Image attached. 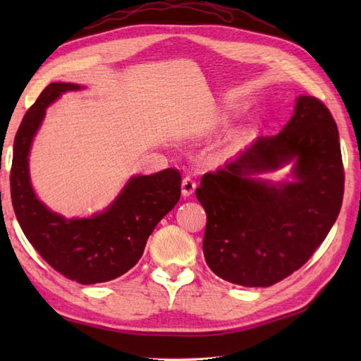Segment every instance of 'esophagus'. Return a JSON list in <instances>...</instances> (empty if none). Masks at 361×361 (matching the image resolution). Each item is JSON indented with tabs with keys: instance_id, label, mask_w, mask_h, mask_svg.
<instances>
[{
	"instance_id": "obj_1",
	"label": "esophagus",
	"mask_w": 361,
	"mask_h": 361,
	"mask_svg": "<svg viewBox=\"0 0 361 361\" xmlns=\"http://www.w3.org/2000/svg\"><path fill=\"white\" fill-rule=\"evenodd\" d=\"M195 188H197V183L192 178V176L188 175V176H185V178H183V183H181V192H183V195H185V197L192 195L195 192Z\"/></svg>"
}]
</instances>
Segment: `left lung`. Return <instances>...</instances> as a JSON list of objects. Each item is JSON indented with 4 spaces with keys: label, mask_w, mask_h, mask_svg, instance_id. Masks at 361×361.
<instances>
[{
    "label": "left lung",
    "mask_w": 361,
    "mask_h": 361,
    "mask_svg": "<svg viewBox=\"0 0 361 361\" xmlns=\"http://www.w3.org/2000/svg\"><path fill=\"white\" fill-rule=\"evenodd\" d=\"M292 164L290 182L258 175ZM344 192L340 136L327 106L296 99L278 135L259 136L216 172L203 175L197 200L206 211L203 252L219 278L270 287L299 270L338 217Z\"/></svg>",
    "instance_id": "8db88e82"
}]
</instances>
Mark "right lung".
Here are the masks:
<instances>
[{"mask_svg": "<svg viewBox=\"0 0 361 361\" xmlns=\"http://www.w3.org/2000/svg\"><path fill=\"white\" fill-rule=\"evenodd\" d=\"M80 88L49 83L26 111L13 141L11 195L23 233L38 255L65 278L88 286L116 279L136 265L153 229L178 203L181 175L164 169L132 176L109 208L88 219H66L46 208L30 185V145L46 109L66 91Z\"/></svg>", "mask_w": 361, "mask_h": 361, "instance_id": "1", "label": "right lung"}]
</instances>
